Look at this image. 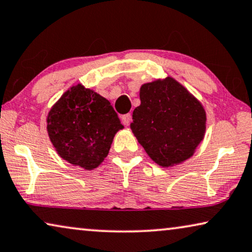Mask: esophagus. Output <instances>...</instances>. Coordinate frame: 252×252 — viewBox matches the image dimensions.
Here are the masks:
<instances>
[{"mask_svg":"<svg viewBox=\"0 0 252 252\" xmlns=\"http://www.w3.org/2000/svg\"><path fill=\"white\" fill-rule=\"evenodd\" d=\"M130 120H132V115L130 114H126L122 116V122L125 126H128L130 124Z\"/></svg>","mask_w":252,"mask_h":252,"instance_id":"1","label":"esophagus"}]
</instances>
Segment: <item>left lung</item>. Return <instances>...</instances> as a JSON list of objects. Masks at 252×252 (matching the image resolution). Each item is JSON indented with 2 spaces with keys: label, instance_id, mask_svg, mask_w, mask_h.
Wrapping results in <instances>:
<instances>
[{
  "label": "left lung",
  "instance_id": "1",
  "mask_svg": "<svg viewBox=\"0 0 252 252\" xmlns=\"http://www.w3.org/2000/svg\"><path fill=\"white\" fill-rule=\"evenodd\" d=\"M130 128L153 161L162 167L193 155L206 129L200 102L173 78L144 84Z\"/></svg>",
  "mask_w": 252,
  "mask_h": 252
}]
</instances>
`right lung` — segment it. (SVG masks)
Here are the masks:
<instances>
[{
    "mask_svg": "<svg viewBox=\"0 0 252 252\" xmlns=\"http://www.w3.org/2000/svg\"><path fill=\"white\" fill-rule=\"evenodd\" d=\"M123 127L110 102L82 85L68 90L47 116L50 140L61 158L89 170L103 161Z\"/></svg>",
    "mask_w": 252,
    "mask_h": 252,
    "instance_id": "obj_1",
    "label": "right lung"
}]
</instances>
